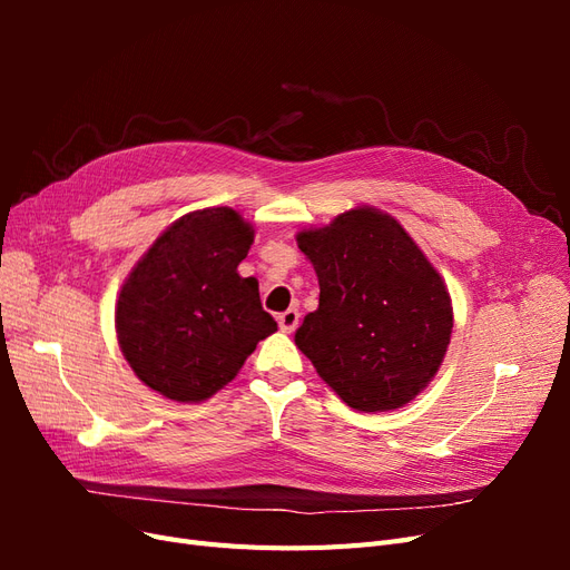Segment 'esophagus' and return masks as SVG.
Masks as SVG:
<instances>
[{"label":"esophagus","instance_id":"obj_1","mask_svg":"<svg viewBox=\"0 0 570 570\" xmlns=\"http://www.w3.org/2000/svg\"><path fill=\"white\" fill-rule=\"evenodd\" d=\"M278 325H281L283 333L297 331V325H299V312H297V308H287V312H283L278 316Z\"/></svg>","mask_w":570,"mask_h":570}]
</instances>
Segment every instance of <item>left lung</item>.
<instances>
[{
    "instance_id": "obj_1",
    "label": "left lung",
    "mask_w": 570,
    "mask_h": 570,
    "mask_svg": "<svg viewBox=\"0 0 570 570\" xmlns=\"http://www.w3.org/2000/svg\"><path fill=\"white\" fill-rule=\"evenodd\" d=\"M297 245L318 275V308L297 347L356 411H394L433 381L454 314L440 273L390 214L356 206Z\"/></svg>"
}]
</instances>
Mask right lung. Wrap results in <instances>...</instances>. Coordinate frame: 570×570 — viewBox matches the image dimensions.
I'll return each instance as SVG.
<instances>
[{
	"label": "right lung",
	"instance_id": "right-lung-1",
	"mask_svg": "<svg viewBox=\"0 0 570 570\" xmlns=\"http://www.w3.org/2000/svg\"><path fill=\"white\" fill-rule=\"evenodd\" d=\"M254 228L230 206L185 214L135 264L116 302V335L135 375L174 402L228 385L258 340L278 331L256 278L237 266Z\"/></svg>",
	"mask_w": 570,
	"mask_h": 570
}]
</instances>
